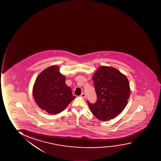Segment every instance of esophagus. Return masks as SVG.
<instances>
[{
	"label": "esophagus",
	"mask_w": 161,
	"mask_h": 161,
	"mask_svg": "<svg viewBox=\"0 0 161 161\" xmlns=\"http://www.w3.org/2000/svg\"><path fill=\"white\" fill-rule=\"evenodd\" d=\"M80 97H82L83 98H86V95H85V93H82L81 95H80Z\"/></svg>",
	"instance_id": "esophagus-1"
}]
</instances>
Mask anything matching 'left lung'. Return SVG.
<instances>
[{
    "label": "left lung",
    "mask_w": 161,
    "mask_h": 161,
    "mask_svg": "<svg viewBox=\"0 0 161 161\" xmlns=\"http://www.w3.org/2000/svg\"><path fill=\"white\" fill-rule=\"evenodd\" d=\"M97 100L87 101L91 113L99 120H110L119 114L130 97L129 83L126 76L112 67L101 66L92 77Z\"/></svg>",
    "instance_id": "obj_1"
}]
</instances>
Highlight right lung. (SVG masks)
<instances>
[{
	"instance_id": "add662e5",
	"label": "right lung",
	"mask_w": 161,
	"mask_h": 161,
	"mask_svg": "<svg viewBox=\"0 0 161 161\" xmlns=\"http://www.w3.org/2000/svg\"><path fill=\"white\" fill-rule=\"evenodd\" d=\"M65 77L57 66L48 67L39 74L33 85V98L40 108L50 114L64 110L75 97L66 85Z\"/></svg>"
}]
</instances>
